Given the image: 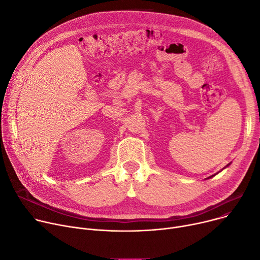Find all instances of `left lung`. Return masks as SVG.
I'll list each match as a JSON object with an SVG mask.
<instances>
[{"label":"left lung","mask_w":260,"mask_h":260,"mask_svg":"<svg viewBox=\"0 0 260 260\" xmlns=\"http://www.w3.org/2000/svg\"><path fill=\"white\" fill-rule=\"evenodd\" d=\"M229 165H230V164H228V165H226V166H225V167H224V168H226V167H228V166H229ZM224 168H222V170H223V169H224ZM214 175H215V174H214ZM214 175H211V176H209V177H208V178H211V177H213V176H214Z\"/></svg>","instance_id":"left-lung-1"}]
</instances>
